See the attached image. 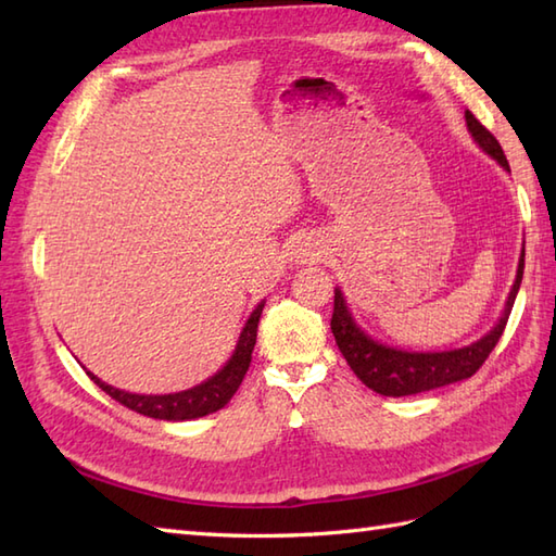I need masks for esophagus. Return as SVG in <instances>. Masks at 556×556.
<instances>
[{
  "label": "esophagus",
  "mask_w": 556,
  "mask_h": 556,
  "mask_svg": "<svg viewBox=\"0 0 556 556\" xmlns=\"http://www.w3.org/2000/svg\"><path fill=\"white\" fill-rule=\"evenodd\" d=\"M303 257H313V255H317V253H313V248H305V251L301 253Z\"/></svg>",
  "instance_id": "34e87169"
}]
</instances>
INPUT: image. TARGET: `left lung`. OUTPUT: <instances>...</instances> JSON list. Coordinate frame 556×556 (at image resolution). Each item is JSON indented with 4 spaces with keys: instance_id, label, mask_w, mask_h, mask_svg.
Returning a JSON list of instances; mask_svg holds the SVG:
<instances>
[{
    "instance_id": "1",
    "label": "left lung",
    "mask_w": 556,
    "mask_h": 556,
    "mask_svg": "<svg viewBox=\"0 0 556 556\" xmlns=\"http://www.w3.org/2000/svg\"><path fill=\"white\" fill-rule=\"evenodd\" d=\"M466 124H468L470 136L476 138V143L485 150L490 157L497 160L506 172H511L504 150L497 143V138H494L470 112H466ZM523 265H526V248L521 251V260H518L516 281L509 291V299H506L500 323L494 325L485 337L478 339L476 344L454 349V351H440V353L401 351L375 341L372 337L365 334L356 323H353L344 296H341L339 289H334L332 334L337 339L341 356L346 358L351 370L358 375V380L365 387H370L372 392L382 396H410V394L430 392V389L444 387V384L468 380V377H473L480 370V365L488 361L492 349L497 346L500 337L504 334L506 320H509L518 287H521V279H523Z\"/></svg>"
}]
</instances>
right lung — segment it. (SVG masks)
Here are the masks:
<instances>
[{"instance_id":"obj_1","label":"right lung","mask_w":556,"mask_h":556,"mask_svg":"<svg viewBox=\"0 0 556 556\" xmlns=\"http://www.w3.org/2000/svg\"><path fill=\"white\" fill-rule=\"evenodd\" d=\"M263 308L265 303H257V308L251 313V317H248V323L239 337V344H236L233 356L227 361V365H224L217 375H212L203 384L186 389V392L155 394V396L131 394V392H124V389H114L112 384H104L100 377H96L92 372L88 375L104 394H110L114 401H119L122 406L140 413V416L157 418V420L203 418L207 413H215L227 406L231 396L236 394V389H239V384L243 382L248 365H251L255 337H257V323H260V315H263Z\"/></svg>"}]
</instances>
